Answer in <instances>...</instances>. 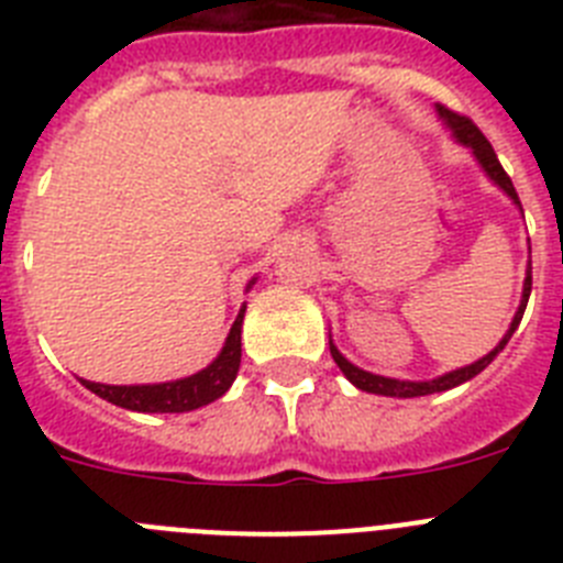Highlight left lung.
Instances as JSON below:
<instances>
[{"mask_svg": "<svg viewBox=\"0 0 563 563\" xmlns=\"http://www.w3.org/2000/svg\"><path fill=\"white\" fill-rule=\"evenodd\" d=\"M437 109H440L442 118L449 121V126L454 129L456 137H460V141L465 143V146L474 148L476 161H479L482 168H485V172L490 174V180H494L499 188H505L507 197H514V200L519 202V194H516L514 180H510V177H507L505 168H501L499 157H496L494 146H490V143H487L485 134H482V129L476 126V123L471 121L467 114L454 112V109H449V107H437ZM519 206H521V202H519ZM530 290H533V267L527 271V278H525V296H521V307H519V312H516L514 324H510V330H507V335L499 341V346H496L494 352H487V355L482 357V361L471 363V366H465V369L449 372V375L437 377V380L415 383V380H391V377L372 375V372H363V369H357V366H352V363L346 361V357H343L341 352H338L335 346H332V341H330L332 361H335L338 366H341L343 375L350 377V380L355 383L357 389L372 391V395H386V397H422V395H434V391L454 389V386H460V383H465V380H471V377H474V375H479V372L485 369L487 363L494 361V357L499 355L501 350H505V343L510 341V335H514L516 327H519L521 316H525V307H527V298H530Z\"/></svg>", "mask_w": 563, "mask_h": 563, "instance_id": "1", "label": "left lung"}]
</instances>
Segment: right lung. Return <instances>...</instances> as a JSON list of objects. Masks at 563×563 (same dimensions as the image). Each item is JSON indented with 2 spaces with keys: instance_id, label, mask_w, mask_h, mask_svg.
<instances>
[{
  "instance_id": "add662e5",
  "label": "right lung",
  "mask_w": 563,
  "mask_h": 563,
  "mask_svg": "<svg viewBox=\"0 0 563 563\" xmlns=\"http://www.w3.org/2000/svg\"><path fill=\"white\" fill-rule=\"evenodd\" d=\"M242 318L245 310L239 312L236 321L231 327L225 346H222L220 357L208 366V369L197 372L191 377L172 383H154V386H107V383L81 380L89 391H96L103 400L121 406L129 411H161V415H180V411H194L200 406H208L217 397L228 391L239 372V357H242Z\"/></svg>"
}]
</instances>
